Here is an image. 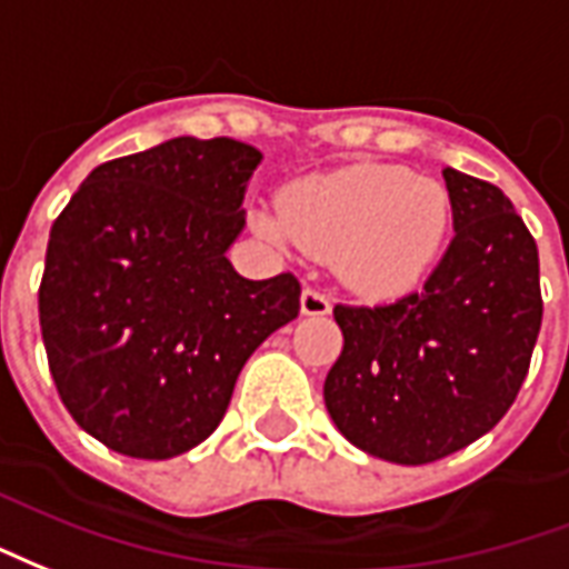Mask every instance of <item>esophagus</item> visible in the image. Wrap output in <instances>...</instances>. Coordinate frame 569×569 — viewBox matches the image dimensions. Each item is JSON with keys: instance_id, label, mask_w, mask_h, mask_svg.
<instances>
[{"instance_id": "obj_1", "label": "esophagus", "mask_w": 569, "mask_h": 569, "mask_svg": "<svg viewBox=\"0 0 569 569\" xmlns=\"http://www.w3.org/2000/svg\"><path fill=\"white\" fill-rule=\"evenodd\" d=\"M300 309L302 315H330L333 302H330V293L318 288H306L300 297Z\"/></svg>"}]
</instances>
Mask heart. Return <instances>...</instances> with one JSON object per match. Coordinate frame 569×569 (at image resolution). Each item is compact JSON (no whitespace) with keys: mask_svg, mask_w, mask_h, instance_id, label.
I'll use <instances>...</instances> for the list:
<instances>
[{"mask_svg":"<svg viewBox=\"0 0 569 569\" xmlns=\"http://www.w3.org/2000/svg\"><path fill=\"white\" fill-rule=\"evenodd\" d=\"M446 197L403 166L358 163L293 181L281 206H260L254 223L276 244L336 254L363 290H393L433 260L446 233Z\"/></svg>","mask_w":569,"mask_h":569,"instance_id":"b5f03b06","label":"heart"}]
</instances>
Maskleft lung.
I'll return each instance as SVG.
<instances>
[{"mask_svg": "<svg viewBox=\"0 0 569 569\" xmlns=\"http://www.w3.org/2000/svg\"><path fill=\"white\" fill-rule=\"evenodd\" d=\"M442 178L455 236L425 288L333 309L346 346L327 412L351 446L406 467L467 449L506 416L542 325L540 254L509 197L451 166Z\"/></svg>", "mask_w": 569, "mask_h": 569, "instance_id": "obj_1", "label": "left lung"}]
</instances>
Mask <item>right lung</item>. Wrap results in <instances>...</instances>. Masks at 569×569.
<instances>
[{
    "label": "right lung",
    "instance_id": "obj_1",
    "mask_svg": "<svg viewBox=\"0 0 569 569\" xmlns=\"http://www.w3.org/2000/svg\"><path fill=\"white\" fill-rule=\"evenodd\" d=\"M263 153L178 136L97 166L53 221L39 288L69 416L111 451L166 460L214 433L254 348L300 315V281L242 279L227 248Z\"/></svg>",
    "mask_w": 569,
    "mask_h": 569
}]
</instances>
